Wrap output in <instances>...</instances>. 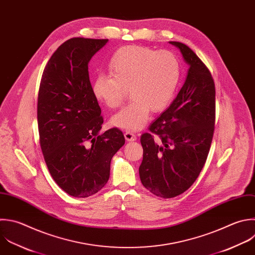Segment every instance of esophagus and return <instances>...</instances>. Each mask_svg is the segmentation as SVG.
<instances>
[{
    "instance_id": "obj_1",
    "label": "esophagus",
    "mask_w": 255,
    "mask_h": 255,
    "mask_svg": "<svg viewBox=\"0 0 255 255\" xmlns=\"http://www.w3.org/2000/svg\"><path fill=\"white\" fill-rule=\"evenodd\" d=\"M125 137H126V139L128 140V141H133V140L136 139V135H135L132 131H130V130H126V132H125Z\"/></svg>"
}]
</instances>
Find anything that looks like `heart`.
<instances>
[{"label":"heart","mask_w":255,"mask_h":255,"mask_svg":"<svg viewBox=\"0 0 255 255\" xmlns=\"http://www.w3.org/2000/svg\"><path fill=\"white\" fill-rule=\"evenodd\" d=\"M108 70L111 77H96L92 91L111 110L120 108L129 91L132 101L112 119L114 126L128 130L142 128L151 111H164L174 99L181 77L174 54L139 45L118 49L109 60Z\"/></svg>","instance_id":"1"}]
</instances>
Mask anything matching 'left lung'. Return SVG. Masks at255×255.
Here are the masks:
<instances>
[{"mask_svg":"<svg viewBox=\"0 0 255 255\" xmlns=\"http://www.w3.org/2000/svg\"><path fill=\"white\" fill-rule=\"evenodd\" d=\"M170 44L189 65L187 77L170 107L150 125L149 132L140 136L141 183L162 198L183 193L196 180L206 161L215 124V86L209 70L186 45Z\"/></svg>","mask_w":255,"mask_h":255,"instance_id":"obj_1","label":"left lung"}]
</instances>
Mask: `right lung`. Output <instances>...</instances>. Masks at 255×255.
<instances>
[{
	"label": "right lung",
	"mask_w": 255,
	"mask_h": 255,
	"mask_svg": "<svg viewBox=\"0 0 255 255\" xmlns=\"http://www.w3.org/2000/svg\"><path fill=\"white\" fill-rule=\"evenodd\" d=\"M108 39L72 38L53 54L38 96L40 145L56 183L88 197L109 180L111 160L125 144L121 129L100 133L104 118L92 91L89 62Z\"/></svg>",
	"instance_id": "1"
}]
</instances>
